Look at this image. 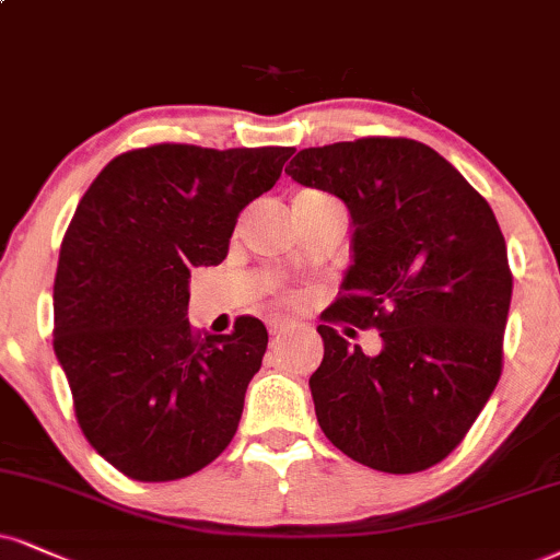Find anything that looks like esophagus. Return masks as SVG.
Segmentation results:
<instances>
[{"label":"esophagus","instance_id":"1","mask_svg":"<svg viewBox=\"0 0 560 560\" xmlns=\"http://www.w3.org/2000/svg\"><path fill=\"white\" fill-rule=\"evenodd\" d=\"M288 327H291V322L288 319H272L269 322V335H280L282 329H288Z\"/></svg>","mask_w":560,"mask_h":560}]
</instances>
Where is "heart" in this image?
Returning <instances> with one entry per match:
<instances>
[{
	"label": "heart",
	"mask_w": 560,
	"mask_h": 560,
	"mask_svg": "<svg viewBox=\"0 0 560 560\" xmlns=\"http://www.w3.org/2000/svg\"><path fill=\"white\" fill-rule=\"evenodd\" d=\"M314 197H322L319 195V191H299V195H295V199H293V202H301V199H314Z\"/></svg>",
	"instance_id": "1"
}]
</instances>
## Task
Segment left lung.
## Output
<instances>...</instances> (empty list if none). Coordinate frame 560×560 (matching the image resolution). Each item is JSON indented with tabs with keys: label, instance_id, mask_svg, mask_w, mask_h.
<instances>
[{
	"label": "left lung",
	"instance_id": "obj_1",
	"mask_svg": "<svg viewBox=\"0 0 560 560\" xmlns=\"http://www.w3.org/2000/svg\"><path fill=\"white\" fill-rule=\"evenodd\" d=\"M285 174L342 199L353 223L308 378L324 436L371 470L420 472L452 454L493 395L512 303L491 205L446 158L405 137L306 148ZM376 326L378 357L343 340Z\"/></svg>",
	"mask_w": 560,
	"mask_h": 560
}]
</instances>
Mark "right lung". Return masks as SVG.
<instances>
[{
	"label": "right lung",
	"mask_w": 560,
	"mask_h": 560,
	"mask_svg": "<svg viewBox=\"0 0 560 560\" xmlns=\"http://www.w3.org/2000/svg\"><path fill=\"white\" fill-rule=\"evenodd\" d=\"M293 148L153 144L114 158L80 199L54 280V353L103 459L142 482L202 470L236 433L267 329H191L189 278L220 265L236 218Z\"/></svg>",
	"instance_id": "right-lung-1"
}]
</instances>
